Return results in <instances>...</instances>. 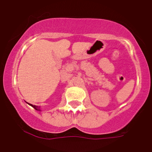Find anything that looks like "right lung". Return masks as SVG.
Instances as JSON below:
<instances>
[{
    "label": "right lung",
    "mask_w": 152,
    "mask_h": 152,
    "mask_svg": "<svg viewBox=\"0 0 152 152\" xmlns=\"http://www.w3.org/2000/svg\"><path fill=\"white\" fill-rule=\"evenodd\" d=\"M30 105H31V107H33L34 108L36 109V110H39V111H40V109L38 108L37 106H35V105H32V104H30Z\"/></svg>",
    "instance_id": "obj_1"
}]
</instances>
